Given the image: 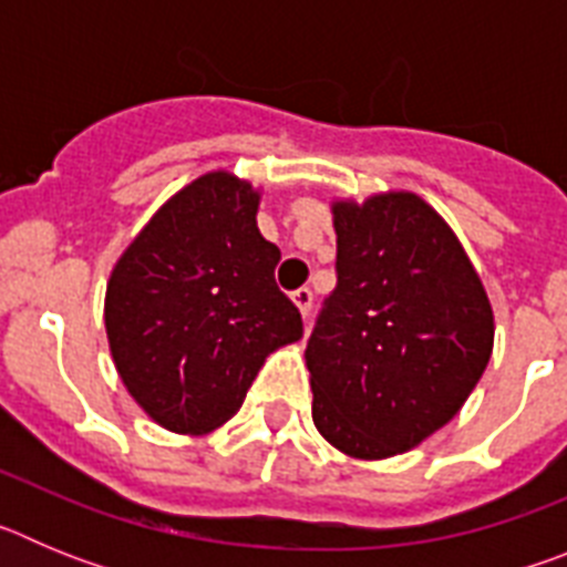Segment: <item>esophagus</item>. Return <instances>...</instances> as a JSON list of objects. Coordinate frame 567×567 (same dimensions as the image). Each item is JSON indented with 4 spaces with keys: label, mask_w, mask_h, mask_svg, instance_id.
<instances>
[{
    "label": "esophagus",
    "mask_w": 567,
    "mask_h": 567,
    "mask_svg": "<svg viewBox=\"0 0 567 567\" xmlns=\"http://www.w3.org/2000/svg\"><path fill=\"white\" fill-rule=\"evenodd\" d=\"M292 300H295V307L300 309V315H303V318H309V312H312V300H315L312 289H309V287L295 289V292H292Z\"/></svg>",
    "instance_id": "obj_1"
}]
</instances>
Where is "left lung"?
I'll use <instances>...</instances> for the list:
<instances>
[{
	"label": "left lung",
	"mask_w": 567,
	"mask_h": 567,
	"mask_svg": "<svg viewBox=\"0 0 567 567\" xmlns=\"http://www.w3.org/2000/svg\"><path fill=\"white\" fill-rule=\"evenodd\" d=\"M338 287L307 343L312 420L349 457L409 452L463 409L494 346L483 280L414 193L332 207Z\"/></svg>",
	"instance_id": "1"
}]
</instances>
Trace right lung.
<instances>
[{"label":"right lung","instance_id":"1","mask_svg":"<svg viewBox=\"0 0 567 567\" xmlns=\"http://www.w3.org/2000/svg\"><path fill=\"white\" fill-rule=\"evenodd\" d=\"M258 202L233 173L202 175L150 218L110 275L115 369L175 434L227 423L267 354L303 338L298 307L275 284L280 249L258 233Z\"/></svg>","mask_w":567,"mask_h":567}]
</instances>
